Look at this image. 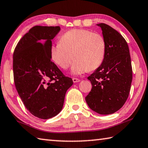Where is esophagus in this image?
<instances>
[{"instance_id":"obj_1","label":"esophagus","mask_w":148,"mask_h":148,"mask_svg":"<svg viewBox=\"0 0 148 148\" xmlns=\"http://www.w3.org/2000/svg\"><path fill=\"white\" fill-rule=\"evenodd\" d=\"M81 81V80L77 79V78H73V82H74V83H75V82H79Z\"/></svg>"}]
</instances>
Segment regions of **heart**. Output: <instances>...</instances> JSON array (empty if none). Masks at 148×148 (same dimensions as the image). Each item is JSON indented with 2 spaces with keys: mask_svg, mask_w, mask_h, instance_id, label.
<instances>
[{
  "mask_svg": "<svg viewBox=\"0 0 148 148\" xmlns=\"http://www.w3.org/2000/svg\"><path fill=\"white\" fill-rule=\"evenodd\" d=\"M106 43L97 33L86 29H72L61 36L60 41L51 47V58L61 68L66 69L75 57L71 71L81 75L99 67L104 61Z\"/></svg>",
  "mask_w": 148,
  "mask_h": 148,
  "instance_id": "heart-1",
  "label": "heart"
}]
</instances>
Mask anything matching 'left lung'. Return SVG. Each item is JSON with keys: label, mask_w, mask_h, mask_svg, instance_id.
<instances>
[{"label": "left lung", "mask_w": 148, "mask_h": 148, "mask_svg": "<svg viewBox=\"0 0 148 148\" xmlns=\"http://www.w3.org/2000/svg\"><path fill=\"white\" fill-rule=\"evenodd\" d=\"M102 30L106 53L102 64L88 77L92 88L85 97L88 107L99 114L120 110L127 99L133 79L127 43L118 31L105 23Z\"/></svg>", "instance_id": "left-lung-1"}]
</instances>
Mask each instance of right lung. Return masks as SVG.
<instances>
[{
    "label": "right lung",
    "mask_w": 148,
    "mask_h": 148,
    "mask_svg": "<svg viewBox=\"0 0 148 148\" xmlns=\"http://www.w3.org/2000/svg\"><path fill=\"white\" fill-rule=\"evenodd\" d=\"M60 30L58 26H35L19 40L13 56L18 94L27 109L43 120L60 112L67 90L73 83L51 61V40Z\"/></svg>",
    "instance_id": "right-lung-1"
}]
</instances>
